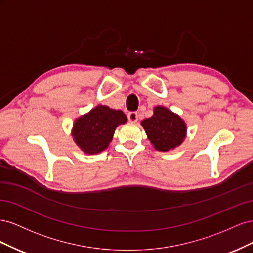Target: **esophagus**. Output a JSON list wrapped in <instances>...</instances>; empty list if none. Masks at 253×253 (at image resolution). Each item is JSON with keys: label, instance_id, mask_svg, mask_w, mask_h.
<instances>
[{"label": "esophagus", "instance_id": "34e87169", "mask_svg": "<svg viewBox=\"0 0 253 253\" xmlns=\"http://www.w3.org/2000/svg\"><path fill=\"white\" fill-rule=\"evenodd\" d=\"M127 118L131 122H136L137 120H138V114H137L136 112H129L127 114Z\"/></svg>", "mask_w": 253, "mask_h": 253}]
</instances>
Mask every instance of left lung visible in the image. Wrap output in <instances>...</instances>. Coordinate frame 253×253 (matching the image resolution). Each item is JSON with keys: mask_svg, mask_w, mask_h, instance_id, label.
<instances>
[{"mask_svg": "<svg viewBox=\"0 0 253 253\" xmlns=\"http://www.w3.org/2000/svg\"><path fill=\"white\" fill-rule=\"evenodd\" d=\"M140 124L151 144L160 152H169L179 147L187 137L185 120L162 105L155 106L153 116Z\"/></svg>", "mask_w": 253, "mask_h": 253, "instance_id": "8db88e82", "label": "left lung"}]
</instances>
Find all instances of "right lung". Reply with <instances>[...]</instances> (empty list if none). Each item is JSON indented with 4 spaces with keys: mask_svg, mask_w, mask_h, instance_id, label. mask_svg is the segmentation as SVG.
<instances>
[{
    "mask_svg": "<svg viewBox=\"0 0 253 253\" xmlns=\"http://www.w3.org/2000/svg\"><path fill=\"white\" fill-rule=\"evenodd\" d=\"M126 120L122 111L99 104L75 119L72 136L83 153L88 155L99 154L108 149L115 129L118 126L125 125Z\"/></svg>",
    "mask_w": 253,
    "mask_h": 253,
    "instance_id": "right-lung-1",
    "label": "right lung"
}]
</instances>
